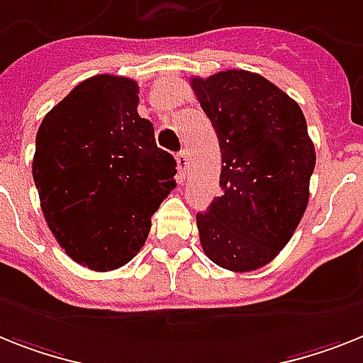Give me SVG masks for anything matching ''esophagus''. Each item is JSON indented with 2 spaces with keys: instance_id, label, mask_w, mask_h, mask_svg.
I'll use <instances>...</instances> for the list:
<instances>
[{
  "instance_id": "34e87169",
  "label": "esophagus",
  "mask_w": 363,
  "mask_h": 363,
  "mask_svg": "<svg viewBox=\"0 0 363 363\" xmlns=\"http://www.w3.org/2000/svg\"><path fill=\"white\" fill-rule=\"evenodd\" d=\"M176 163H178V174L179 179L185 178V170H187V164H189V154L185 150H182L178 155H176Z\"/></svg>"
}]
</instances>
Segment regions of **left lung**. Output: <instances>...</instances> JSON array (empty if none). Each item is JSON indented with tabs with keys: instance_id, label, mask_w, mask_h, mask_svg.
I'll list each match as a JSON object with an SVG mask.
<instances>
[{
	"instance_id": "8db88e82",
	"label": "left lung",
	"mask_w": 363,
	"mask_h": 363,
	"mask_svg": "<svg viewBox=\"0 0 363 363\" xmlns=\"http://www.w3.org/2000/svg\"><path fill=\"white\" fill-rule=\"evenodd\" d=\"M191 86L223 157V194L196 213L200 245L218 267L254 271L278 256L306 211L315 169L306 118L293 98L252 72L193 77Z\"/></svg>"
}]
</instances>
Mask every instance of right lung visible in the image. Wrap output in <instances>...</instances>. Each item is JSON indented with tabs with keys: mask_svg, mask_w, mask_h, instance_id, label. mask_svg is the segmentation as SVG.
Instances as JSON below:
<instances>
[{
	"mask_svg": "<svg viewBox=\"0 0 363 363\" xmlns=\"http://www.w3.org/2000/svg\"><path fill=\"white\" fill-rule=\"evenodd\" d=\"M130 77L81 81L42 121L33 179L48 226L74 262L113 271L133 259L176 187V160L137 113Z\"/></svg>",
	"mask_w": 363,
	"mask_h": 363,
	"instance_id": "add662e5",
	"label": "right lung"
}]
</instances>
